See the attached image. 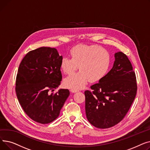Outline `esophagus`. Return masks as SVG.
<instances>
[{
  "mask_svg": "<svg viewBox=\"0 0 150 150\" xmlns=\"http://www.w3.org/2000/svg\"><path fill=\"white\" fill-rule=\"evenodd\" d=\"M70 91L72 92H76L79 91V90H78L76 89H70Z\"/></svg>",
  "mask_w": 150,
  "mask_h": 150,
  "instance_id": "obj_1",
  "label": "esophagus"
}]
</instances>
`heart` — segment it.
I'll list each match as a JSON object with an SVG mask.
<instances>
[{
    "mask_svg": "<svg viewBox=\"0 0 150 150\" xmlns=\"http://www.w3.org/2000/svg\"><path fill=\"white\" fill-rule=\"evenodd\" d=\"M71 58L63 57L61 68L67 75L72 74L79 66L80 72L66 78L64 85L68 88L80 89L89 81L91 83L101 80L108 72L111 64L109 52L95 45H77L70 50Z\"/></svg>",
    "mask_w": 150,
    "mask_h": 150,
    "instance_id": "heart-1",
    "label": "heart"
}]
</instances>
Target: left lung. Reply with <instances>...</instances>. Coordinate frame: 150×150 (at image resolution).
Here are the masks:
<instances>
[{"instance_id":"8db88e82","label":"left lung","mask_w":150,"mask_h":150,"mask_svg":"<svg viewBox=\"0 0 150 150\" xmlns=\"http://www.w3.org/2000/svg\"><path fill=\"white\" fill-rule=\"evenodd\" d=\"M86 91L85 110L88 121L94 127L105 129L120 122L135 99L136 76L130 61L122 52L115 53L111 70Z\"/></svg>"}]
</instances>
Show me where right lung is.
<instances>
[{
	"label": "right lung",
	"instance_id": "add662e5",
	"mask_svg": "<svg viewBox=\"0 0 150 150\" xmlns=\"http://www.w3.org/2000/svg\"><path fill=\"white\" fill-rule=\"evenodd\" d=\"M62 58L56 49L42 47L27 53L19 65L16 92L23 110L35 122L54 120L69 96L64 89L51 93L62 80Z\"/></svg>",
	"mask_w": 150,
	"mask_h": 150
}]
</instances>
